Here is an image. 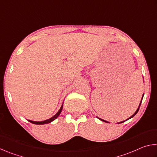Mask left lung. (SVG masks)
Returning <instances> with one entry per match:
<instances>
[{"instance_id": "1", "label": "left lung", "mask_w": 157, "mask_h": 157, "mask_svg": "<svg viewBox=\"0 0 157 157\" xmlns=\"http://www.w3.org/2000/svg\"><path fill=\"white\" fill-rule=\"evenodd\" d=\"M143 95H144V94H143V97H142V100H143ZM142 100H141V101H142ZM140 104H141V102H140V105H139V108H138V109L136 110V112H135L134 114H133V115L131 116V117H130V118H129L128 119H127V120H129V119H130V118H132V117H134L135 115H136V114L137 113V112H138V111H139V107H140ZM100 119V121H103V122H105V123H108V122L107 121H104V120H102V119H101V118H99ZM127 120H126V121H127ZM124 121H123V122H120V123H124Z\"/></svg>"}]
</instances>
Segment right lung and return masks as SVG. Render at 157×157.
I'll list each match as a JSON object with an SVG mask.
<instances>
[{
    "label": "right lung",
    "mask_w": 157,
    "mask_h": 157,
    "mask_svg": "<svg viewBox=\"0 0 157 157\" xmlns=\"http://www.w3.org/2000/svg\"><path fill=\"white\" fill-rule=\"evenodd\" d=\"M63 109V105H62V107H61L60 109L59 110V111L55 114V115L54 116H52V118H50L49 119H48V120H46V121H41V122H36V121H29L31 123H33V124H48V123H51V122H52L53 121H55V119H56L58 116H59L60 113L62 112V110Z\"/></svg>",
    "instance_id": "1"
}]
</instances>
